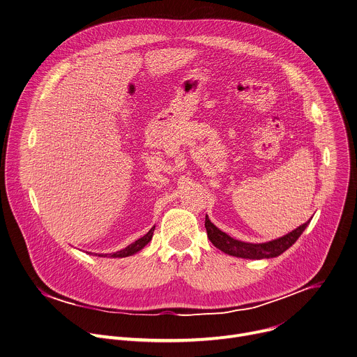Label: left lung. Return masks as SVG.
I'll return each mask as SVG.
<instances>
[{"label": "left lung", "mask_w": 357, "mask_h": 357, "mask_svg": "<svg viewBox=\"0 0 357 357\" xmlns=\"http://www.w3.org/2000/svg\"><path fill=\"white\" fill-rule=\"evenodd\" d=\"M309 224H310V220L306 221L305 224H302L301 227H298L296 229H294L292 232H288L287 235H284L278 239L270 241V242L249 243V242H242V241L231 238L228 234L218 229L210 221V218L207 215H206V222H204L207 236H208L210 242L217 249H220L221 252H224L229 256H235V257H241V259H249V260H261V259L278 257L280 255H282L285 250H288L299 239V236L303 234V231L306 229V227Z\"/></svg>", "instance_id": "obj_1"}]
</instances>
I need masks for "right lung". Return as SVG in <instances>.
I'll use <instances>...</instances> for the list:
<instances>
[{"label": "right lung", "instance_id": "add662e5", "mask_svg": "<svg viewBox=\"0 0 357 357\" xmlns=\"http://www.w3.org/2000/svg\"><path fill=\"white\" fill-rule=\"evenodd\" d=\"M154 228L155 227H153L144 236H142L140 239H137V241H135L133 243H130L129 246H126L125 249H122V250H119V252H115V253H111L109 255V257H114V259H116V257H128V256H133L135 253H137V252H140L150 241H151V238H153V232H154ZM96 256H100V257H105L107 255H97L96 253Z\"/></svg>", "mask_w": 357, "mask_h": 357}]
</instances>
